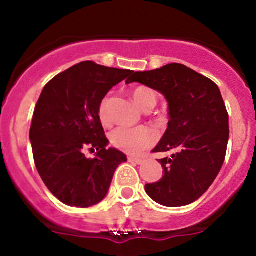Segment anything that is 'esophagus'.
I'll return each instance as SVG.
<instances>
[{
  "label": "esophagus",
  "instance_id": "34e87169",
  "mask_svg": "<svg viewBox=\"0 0 256 256\" xmlns=\"http://www.w3.org/2000/svg\"><path fill=\"white\" fill-rule=\"evenodd\" d=\"M128 162L134 164V165H140V164H142V158H134V156H128Z\"/></svg>",
  "mask_w": 256,
  "mask_h": 256
}]
</instances>
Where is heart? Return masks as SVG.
I'll return each instance as SVG.
<instances>
[{
    "label": "heart",
    "instance_id": "obj_1",
    "mask_svg": "<svg viewBox=\"0 0 256 256\" xmlns=\"http://www.w3.org/2000/svg\"><path fill=\"white\" fill-rule=\"evenodd\" d=\"M132 98L138 107L144 112H149L156 104V95L154 91L146 86H137L136 89H134ZM98 114L102 125H112L113 120L110 113V96L108 95H106L100 101ZM155 140H156V134L146 126H140V128L120 126L110 134V144L119 150L132 155L140 154L146 149L150 148Z\"/></svg>",
    "mask_w": 256,
    "mask_h": 256
}]
</instances>
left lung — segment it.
I'll return each mask as SVG.
<instances>
[{
	"label": "left lung",
	"mask_w": 256,
	"mask_h": 256,
	"mask_svg": "<svg viewBox=\"0 0 256 256\" xmlns=\"http://www.w3.org/2000/svg\"><path fill=\"white\" fill-rule=\"evenodd\" d=\"M132 82L160 91L168 102V128L152 152L177 149L158 158L164 177L146 184V192L166 207L192 204L212 185L228 149V114L218 85L182 64L134 72L126 83Z\"/></svg>",
	"instance_id": "1"
}]
</instances>
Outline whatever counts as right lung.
Wrapping results in <instances>:
<instances>
[{
  "mask_svg": "<svg viewBox=\"0 0 256 256\" xmlns=\"http://www.w3.org/2000/svg\"><path fill=\"white\" fill-rule=\"evenodd\" d=\"M83 61L58 73L34 107L30 140L34 165L49 192L64 204L86 208L107 195L116 167L126 156L106 149L108 140L98 108L114 85L132 74ZM98 150L84 158L85 150Z\"/></svg>",
  "mask_w": 256,
  "mask_h": 256,
  "instance_id": "add662e5",
  "label": "right lung"
}]
</instances>
